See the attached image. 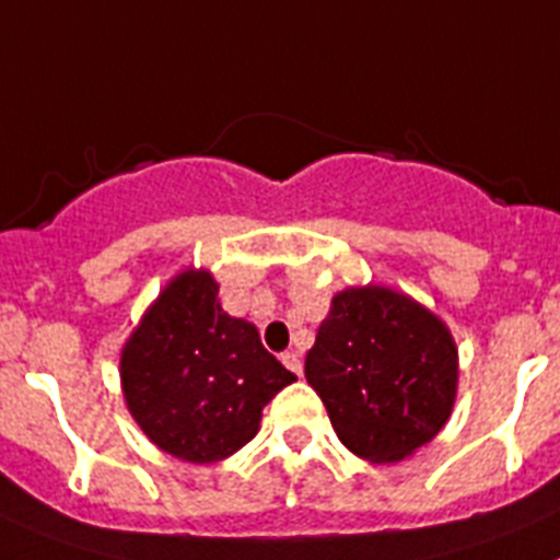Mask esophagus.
I'll return each instance as SVG.
<instances>
[{
  "mask_svg": "<svg viewBox=\"0 0 560 560\" xmlns=\"http://www.w3.org/2000/svg\"><path fill=\"white\" fill-rule=\"evenodd\" d=\"M280 360H283V365L289 368L291 374L303 376V360H300V353H294V351H285L283 357H280Z\"/></svg>",
  "mask_w": 560,
  "mask_h": 560,
  "instance_id": "1",
  "label": "esophagus"
}]
</instances>
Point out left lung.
<instances>
[{"mask_svg": "<svg viewBox=\"0 0 560 560\" xmlns=\"http://www.w3.org/2000/svg\"><path fill=\"white\" fill-rule=\"evenodd\" d=\"M339 442L371 465L402 462L451 419L458 348L442 317L388 285L334 294L305 353Z\"/></svg>", "mask_w": 560, "mask_h": 560, "instance_id": "left-lung-1", "label": "left lung"}]
</instances>
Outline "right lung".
I'll return each instance as SVG.
<instances>
[{
  "instance_id": "right-lung-1",
  "label": "right lung",
  "mask_w": 560,
  "mask_h": 560,
  "mask_svg": "<svg viewBox=\"0 0 560 560\" xmlns=\"http://www.w3.org/2000/svg\"><path fill=\"white\" fill-rule=\"evenodd\" d=\"M207 269L175 275L121 348L127 410L155 447L192 465H214L260 430L262 408L298 376L229 317Z\"/></svg>"
}]
</instances>
